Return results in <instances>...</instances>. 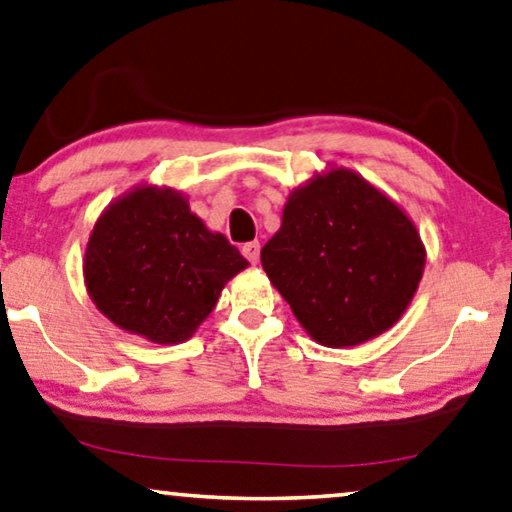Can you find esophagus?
Wrapping results in <instances>:
<instances>
[{
  "instance_id": "esophagus-1",
  "label": "esophagus",
  "mask_w": 512,
  "mask_h": 512,
  "mask_svg": "<svg viewBox=\"0 0 512 512\" xmlns=\"http://www.w3.org/2000/svg\"><path fill=\"white\" fill-rule=\"evenodd\" d=\"M241 253H243V257L248 259L250 264H257V259H259V241H248V243H243Z\"/></svg>"
}]
</instances>
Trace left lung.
Segmentation results:
<instances>
[{
    "instance_id": "left-lung-1",
    "label": "left lung",
    "mask_w": 512,
    "mask_h": 512,
    "mask_svg": "<svg viewBox=\"0 0 512 512\" xmlns=\"http://www.w3.org/2000/svg\"><path fill=\"white\" fill-rule=\"evenodd\" d=\"M262 266L312 340L356 347L407 310L425 246L391 197L361 174L331 167L289 193Z\"/></svg>"
}]
</instances>
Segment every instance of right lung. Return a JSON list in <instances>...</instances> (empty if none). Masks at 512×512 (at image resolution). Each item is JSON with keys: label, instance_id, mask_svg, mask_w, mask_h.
I'll use <instances>...</instances> for the list:
<instances>
[{"label": "right lung", "instance_id": "obj_1", "mask_svg": "<svg viewBox=\"0 0 512 512\" xmlns=\"http://www.w3.org/2000/svg\"><path fill=\"white\" fill-rule=\"evenodd\" d=\"M246 257L172 188L137 186L91 230L82 273L96 308L156 345L188 340L216 308Z\"/></svg>", "mask_w": 512, "mask_h": 512}]
</instances>
